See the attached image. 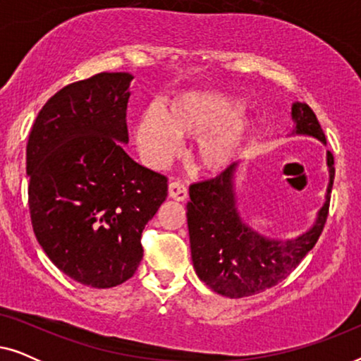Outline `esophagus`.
<instances>
[{
	"label": "esophagus",
	"mask_w": 361,
	"mask_h": 361,
	"mask_svg": "<svg viewBox=\"0 0 361 361\" xmlns=\"http://www.w3.org/2000/svg\"><path fill=\"white\" fill-rule=\"evenodd\" d=\"M169 195H171V199L184 202L187 197H189V190H187V187H185L184 182L172 180L171 184H169Z\"/></svg>",
	"instance_id": "1"
}]
</instances>
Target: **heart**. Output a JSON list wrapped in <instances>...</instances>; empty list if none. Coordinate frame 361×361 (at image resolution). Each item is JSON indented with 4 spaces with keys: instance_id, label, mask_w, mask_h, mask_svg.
<instances>
[{
    "instance_id": "obj_1",
    "label": "heart",
    "mask_w": 361,
    "mask_h": 361,
    "mask_svg": "<svg viewBox=\"0 0 361 361\" xmlns=\"http://www.w3.org/2000/svg\"><path fill=\"white\" fill-rule=\"evenodd\" d=\"M245 102L219 92L185 93L161 108L142 113L136 140L147 161L162 164L179 147L177 137H197L195 156L202 167L224 169L243 147L251 121L240 116Z\"/></svg>"
}]
</instances>
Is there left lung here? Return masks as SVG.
<instances>
[{"instance_id":"obj_1","label":"left lung","mask_w":361,"mask_h":361,"mask_svg":"<svg viewBox=\"0 0 361 361\" xmlns=\"http://www.w3.org/2000/svg\"><path fill=\"white\" fill-rule=\"evenodd\" d=\"M295 135L317 137L327 145L312 108L293 105ZM236 162L214 179L190 185L187 204L190 251L195 273L212 290L226 298H246L273 288L293 273L305 255L317 243L329 215L335 167L334 154L327 152L330 182L325 204L312 228L294 240H269L243 224L236 210L233 176Z\"/></svg>"}]
</instances>
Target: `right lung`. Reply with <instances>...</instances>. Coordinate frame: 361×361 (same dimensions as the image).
Masks as SVG:
<instances>
[{"instance_id":"right-lung-1","label":"right lung","mask_w":361,"mask_h":361,"mask_svg":"<svg viewBox=\"0 0 361 361\" xmlns=\"http://www.w3.org/2000/svg\"><path fill=\"white\" fill-rule=\"evenodd\" d=\"M131 80L102 72L63 87L39 111L26 146L34 235L62 273L92 288L136 273L142 230L167 197V177L123 149Z\"/></svg>"}]
</instances>
